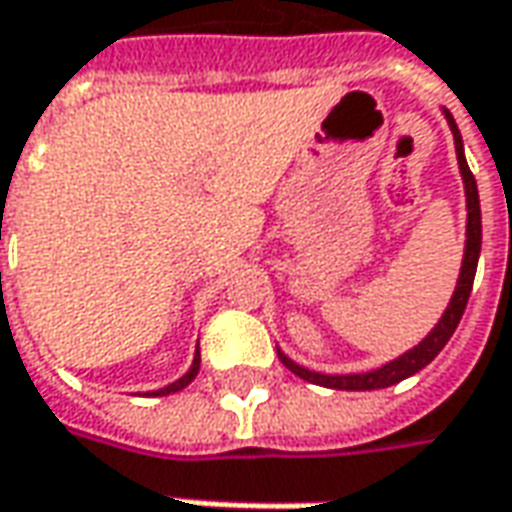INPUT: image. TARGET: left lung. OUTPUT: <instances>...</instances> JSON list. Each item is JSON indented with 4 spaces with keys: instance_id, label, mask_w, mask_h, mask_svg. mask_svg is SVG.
I'll use <instances>...</instances> for the list:
<instances>
[{
    "instance_id": "8db88e82",
    "label": "left lung",
    "mask_w": 512,
    "mask_h": 512,
    "mask_svg": "<svg viewBox=\"0 0 512 512\" xmlns=\"http://www.w3.org/2000/svg\"><path fill=\"white\" fill-rule=\"evenodd\" d=\"M442 115L448 120V129L454 135V149H456V163H459V177L465 185V211H468V222H465V253H462V267H459V279H456L454 296L448 301V307L440 315V321L434 324V329L425 335L423 341L417 346H411L408 352L397 355L389 363L369 369V372H352V375H324V372H312L307 366H301L293 358H287L279 346V360L301 380L315 383V386H327V389H338V392H372V389H389L394 383L406 380V377L417 375L420 369H425L431 360L437 358L442 352V346L451 341L454 329L459 327V318L468 307V298H471L473 276H476V264H479V250H482V211H479V188L473 180L468 160H465V146H462V135H459V126H456L454 115L448 109H442Z\"/></svg>"
}]
</instances>
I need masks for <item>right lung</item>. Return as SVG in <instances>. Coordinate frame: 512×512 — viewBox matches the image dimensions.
Wrapping results in <instances>:
<instances>
[{
    "instance_id": "right-lung-1",
    "label": "right lung",
    "mask_w": 512,
    "mask_h": 512,
    "mask_svg": "<svg viewBox=\"0 0 512 512\" xmlns=\"http://www.w3.org/2000/svg\"><path fill=\"white\" fill-rule=\"evenodd\" d=\"M197 372H200V344H197V352H194V360H191V366H188V372H185L183 377H177L174 383H168V386H163V389H157V392H152L154 397H166V394H174L180 392V389H185L194 377H197Z\"/></svg>"
}]
</instances>
